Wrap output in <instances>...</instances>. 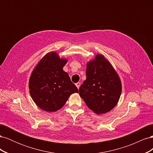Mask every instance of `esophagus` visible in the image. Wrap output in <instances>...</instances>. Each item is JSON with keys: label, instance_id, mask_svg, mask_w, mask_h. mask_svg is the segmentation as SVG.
<instances>
[{"label": "esophagus", "instance_id": "obj_1", "mask_svg": "<svg viewBox=\"0 0 153 153\" xmlns=\"http://www.w3.org/2000/svg\"><path fill=\"white\" fill-rule=\"evenodd\" d=\"M75 85H76V87L78 88V89H79V87H80V86L81 84H80V82H77Z\"/></svg>", "mask_w": 153, "mask_h": 153}]
</instances>
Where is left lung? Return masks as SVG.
I'll use <instances>...</instances> for the list:
<instances>
[{"mask_svg": "<svg viewBox=\"0 0 153 153\" xmlns=\"http://www.w3.org/2000/svg\"><path fill=\"white\" fill-rule=\"evenodd\" d=\"M121 91L117 73L103 55L97 54L87 63L86 80L79 88V94L95 114H103L113 109Z\"/></svg>", "mask_w": 153, "mask_h": 153, "instance_id": "1", "label": "left lung"}]
</instances>
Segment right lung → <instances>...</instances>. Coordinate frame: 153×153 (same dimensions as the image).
<instances>
[{
	"instance_id": "obj_1",
	"label": "right lung",
	"mask_w": 153,
	"mask_h": 153,
	"mask_svg": "<svg viewBox=\"0 0 153 153\" xmlns=\"http://www.w3.org/2000/svg\"><path fill=\"white\" fill-rule=\"evenodd\" d=\"M68 60L55 52L47 53L32 71L29 88L32 100L39 108L53 112L61 109L71 94L78 92L63 67Z\"/></svg>"
}]
</instances>
